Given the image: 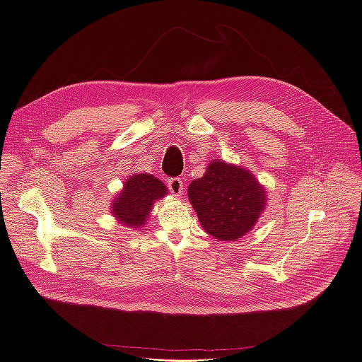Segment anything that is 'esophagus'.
I'll use <instances>...</instances> for the list:
<instances>
[{
  "mask_svg": "<svg viewBox=\"0 0 362 362\" xmlns=\"http://www.w3.org/2000/svg\"><path fill=\"white\" fill-rule=\"evenodd\" d=\"M182 180L181 178H170L168 181V189L173 196H180L182 194Z\"/></svg>",
  "mask_w": 362,
  "mask_h": 362,
  "instance_id": "esophagus-1",
  "label": "esophagus"
}]
</instances>
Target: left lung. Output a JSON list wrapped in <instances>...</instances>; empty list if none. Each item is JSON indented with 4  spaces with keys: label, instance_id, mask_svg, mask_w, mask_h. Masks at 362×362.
Listing matches in <instances>:
<instances>
[{
    "label": "left lung",
    "instance_id": "left-lung-1",
    "mask_svg": "<svg viewBox=\"0 0 362 362\" xmlns=\"http://www.w3.org/2000/svg\"><path fill=\"white\" fill-rule=\"evenodd\" d=\"M189 199L208 234L234 242L257 223L266 206V192L249 170L211 161L204 177L189 185Z\"/></svg>",
    "mask_w": 362,
    "mask_h": 362
}]
</instances>
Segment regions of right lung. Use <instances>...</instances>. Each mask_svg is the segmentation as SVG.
Instances as JSON below:
<instances>
[{
    "mask_svg": "<svg viewBox=\"0 0 362 362\" xmlns=\"http://www.w3.org/2000/svg\"><path fill=\"white\" fill-rule=\"evenodd\" d=\"M168 193L166 185L148 173L133 175L119 193L112 205V213L117 221L128 226L137 228L145 223L151 206Z\"/></svg>",
    "mask_w": 362,
    "mask_h": 362,
    "instance_id": "right-lung-1",
    "label": "right lung"
}]
</instances>
